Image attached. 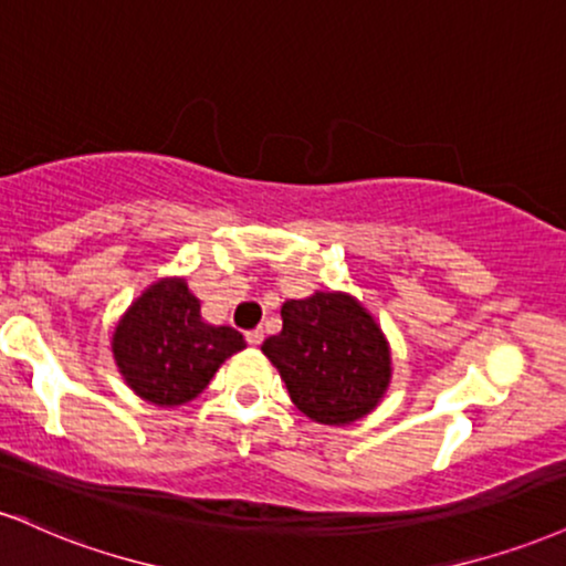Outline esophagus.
Masks as SVG:
<instances>
[{"mask_svg": "<svg viewBox=\"0 0 566 566\" xmlns=\"http://www.w3.org/2000/svg\"><path fill=\"white\" fill-rule=\"evenodd\" d=\"M244 337H248V343L253 345V348H258V345L263 343V329H253V332H248V335H244Z\"/></svg>", "mask_w": 566, "mask_h": 566, "instance_id": "34e87169", "label": "esophagus"}]
</instances>
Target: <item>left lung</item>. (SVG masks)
I'll return each mask as SVG.
<instances>
[{"label": "left lung", "instance_id": "1", "mask_svg": "<svg viewBox=\"0 0 566 566\" xmlns=\"http://www.w3.org/2000/svg\"><path fill=\"white\" fill-rule=\"evenodd\" d=\"M261 350L279 369L292 403L318 424L364 419L390 387V345L348 292H316L284 303L282 332Z\"/></svg>", "mask_w": 566, "mask_h": 566}]
</instances>
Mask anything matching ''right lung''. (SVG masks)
<instances>
[{"label":"right lung","instance_id":"add662e5","mask_svg":"<svg viewBox=\"0 0 566 566\" xmlns=\"http://www.w3.org/2000/svg\"><path fill=\"white\" fill-rule=\"evenodd\" d=\"M244 348L231 326L202 318L187 279H158L120 316L113 358L126 385L155 406H184L206 390L218 366Z\"/></svg>","mask_w":566,"mask_h":566}]
</instances>
